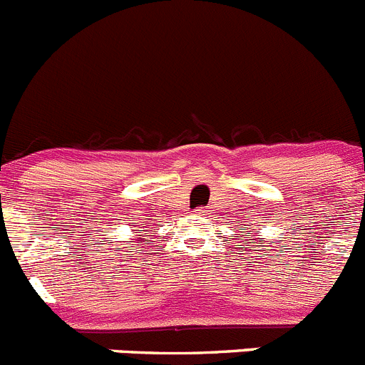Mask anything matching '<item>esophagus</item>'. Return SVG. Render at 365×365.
<instances>
[{
	"mask_svg": "<svg viewBox=\"0 0 365 365\" xmlns=\"http://www.w3.org/2000/svg\"><path fill=\"white\" fill-rule=\"evenodd\" d=\"M197 215H205V209H197Z\"/></svg>",
	"mask_w": 365,
	"mask_h": 365,
	"instance_id": "obj_1",
	"label": "esophagus"
}]
</instances>
